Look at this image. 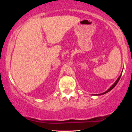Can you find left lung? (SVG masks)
<instances>
[{"label":"left lung","instance_id":"obj_1","mask_svg":"<svg viewBox=\"0 0 132 132\" xmlns=\"http://www.w3.org/2000/svg\"><path fill=\"white\" fill-rule=\"evenodd\" d=\"M121 75H122V74H121ZM121 75L120 76V77H118V79H117V80H116V82H115L114 83V84H113V85H112V86H111V88H110L109 89H108V90H107V91H106V92H104V93H102V94H98V95H102V94H106V93H108V92H109V91H111V90H112V89H113V88H114L115 86H116V85L117 84V83H118V81H119V80H120V77H121Z\"/></svg>","mask_w":132,"mask_h":132}]
</instances>
